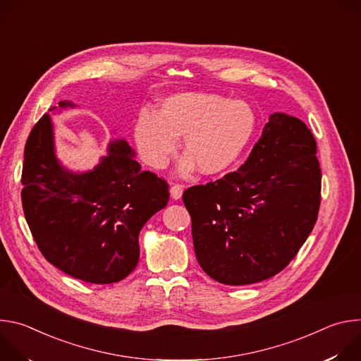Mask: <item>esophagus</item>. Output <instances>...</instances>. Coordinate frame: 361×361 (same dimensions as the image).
<instances>
[{
  "label": "esophagus",
  "mask_w": 361,
  "mask_h": 361,
  "mask_svg": "<svg viewBox=\"0 0 361 361\" xmlns=\"http://www.w3.org/2000/svg\"><path fill=\"white\" fill-rule=\"evenodd\" d=\"M170 194L174 200H178L181 198L183 195V184H173L171 188H170Z\"/></svg>",
  "instance_id": "1"
}]
</instances>
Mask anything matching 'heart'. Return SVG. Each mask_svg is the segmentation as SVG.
<instances>
[{"label":"heart","instance_id":"1","mask_svg":"<svg viewBox=\"0 0 361 361\" xmlns=\"http://www.w3.org/2000/svg\"><path fill=\"white\" fill-rule=\"evenodd\" d=\"M255 131V114L244 101L213 92H180L164 98L156 116L141 113L134 140L142 160L152 169H164L184 135L181 164L187 174L194 164L204 176L233 167Z\"/></svg>","mask_w":361,"mask_h":361}]
</instances>
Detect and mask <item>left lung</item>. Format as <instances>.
<instances>
[{
  "instance_id": "obj_1",
  "label": "left lung",
  "mask_w": 361,
  "mask_h": 361,
  "mask_svg": "<svg viewBox=\"0 0 361 361\" xmlns=\"http://www.w3.org/2000/svg\"><path fill=\"white\" fill-rule=\"evenodd\" d=\"M316 152L301 120L276 113L237 171L184 191L195 257L212 279L245 286L288 266L319 216Z\"/></svg>"
}]
</instances>
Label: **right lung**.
I'll list each match as a JSON object with an SVG mask.
<instances>
[{
	"label": "right lung",
	"instance_id": "1",
	"mask_svg": "<svg viewBox=\"0 0 361 361\" xmlns=\"http://www.w3.org/2000/svg\"><path fill=\"white\" fill-rule=\"evenodd\" d=\"M133 157L128 142L117 140L92 171L70 173L56 159L49 116L38 120L25 142L21 200L48 263L92 284L117 283L135 269L140 230L170 192L166 180L141 171Z\"/></svg>",
	"mask_w": 361,
	"mask_h": 361
}]
</instances>
